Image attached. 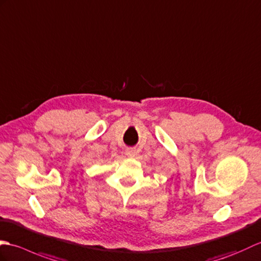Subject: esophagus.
Wrapping results in <instances>:
<instances>
[{
	"instance_id": "esophagus-1",
	"label": "esophagus",
	"mask_w": 261,
	"mask_h": 261,
	"mask_svg": "<svg viewBox=\"0 0 261 261\" xmlns=\"http://www.w3.org/2000/svg\"><path fill=\"white\" fill-rule=\"evenodd\" d=\"M135 149L134 148H127L126 150V155L128 156V158H134L135 156Z\"/></svg>"
}]
</instances>
